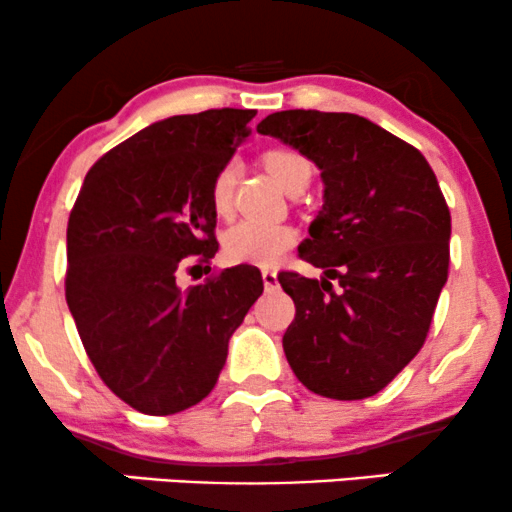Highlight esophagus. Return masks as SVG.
<instances>
[{
  "label": "esophagus",
  "mask_w": 512,
  "mask_h": 512,
  "mask_svg": "<svg viewBox=\"0 0 512 512\" xmlns=\"http://www.w3.org/2000/svg\"><path fill=\"white\" fill-rule=\"evenodd\" d=\"M261 277H263V287H266V292H273V289L277 287V273L275 270H263L261 273Z\"/></svg>",
  "instance_id": "esophagus-1"
}]
</instances>
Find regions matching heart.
Here are the masks:
<instances>
[{"label": "heart", "mask_w": 512, "mask_h": 512, "mask_svg": "<svg viewBox=\"0 0 512 512\" xmlns=\"http://www.w3.org/2000/svg\"><path fill=\"white\" fill-rule=\"evenodd\" d=\"M263 166L273 175L277 185L292 189L301 178H311V163L299 151L287 147L268 149L263 154ZM232 182L235 168L232 163L218 168L211 182V208L218 218H227L232 211ZM296 242L294 227L285 223H258V220H242L232 225L223 237V256L230 263L268 268L285 256V251Z\"/></svg>", "instance_id": "obj_1"}]
</instances>
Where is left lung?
<instances>
[{
    "mask_svg": "<svg viewBox=\"0 0 512 512\" xmlns=\"http://www.w3.org/2000/svg\"><path fill=\"white\" fill-rule=\"evenodd\" d=\"M258 132L299 149L325 182L323 211L299 246L325 275H277L296 306L287 361L327 399L377 394L422 349L449 277L451 213L437 175L418 149L356 113L277 111Z\"/></svg>",
    "mask_w": 512,
    "mask_h": 512,
    "instance_id": "1",
    "label": "left lung"
}]
</instances>
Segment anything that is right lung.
Returning a JSON list of instances; mask_svg holds the SVG:
<instances>
[{
	"label": "right lung",
	"instance_id": "right-lung-1",
	"mask_svg": "<svg viewBox=\"0 0 512 512\" xmlns=\"http://www.w3.org/2000/svg\"><path fill=\"white\" fill-rule=\"evenodd\" d=\"M254 116L208 109L149 125L94 163L73 204L68 308L94 370L140 413L173 415L206 399L232 332L263 294L254 266L175 285L187 256H216L208 192Z\"/></svg>",
	"mask_w": 512,
	"mask_h": 512
}]
</instances>
